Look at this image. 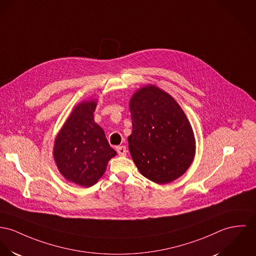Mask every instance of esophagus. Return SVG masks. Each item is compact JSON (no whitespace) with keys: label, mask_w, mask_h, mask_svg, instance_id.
Returning a JSON list of instances; mask_svg holds the SVG:
<instances>
[{"label":"esophagus","mask_w":256,"mask_h":256,"mask_svg":"<svg viewBox=\"0 0 256 256\" xmlns=\"http://www.w3.org/2000/svg\"><path fill=\"white\" fill-rule=\"evenodd\" d=\"M117 152L120 156H126V146H118L117 147Z\"/></svg>","instance_id":"esophagus-1"}]
</instances>
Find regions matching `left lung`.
Returning a JSON list of instances; mask_svg holds the SVG:
<instances>
[{"instance_id":"8db88e82","label":"left lung","mask_w":256,"mask_h":256,"mask_svg":"<svg viewBox=\"0 0 256 256\" xmlns=\"http://www.w3.org/2000/svg\"><path fill=\"white\" fill-rule=\"evenodd\" d=\"M130 111L128 148L140 174L158 184L184 174L195 157L196 140L176 99L155 84H146L132 96Z\"/></svg>"}]
</instances>
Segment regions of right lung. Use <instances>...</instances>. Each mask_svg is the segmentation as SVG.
<instances>
[{
  "instance_id": "add662e5",
  "label": "right lung",
  "mask_w": 256,
  "mask_h": 256,
  "mask_svg": "<svg viewBox=\"0 0 256 256\" xmlns=\"http://www.w3.org/2000/svg\"><path fill=\"white\" fill-rule=\"evenodd\" d=\"M98 99L77 104L54 139V158L66 180L82 187L94 185L104 174L108 162L117 155L103 128L94 118Z\"/></svg>"
}]
</instances>
